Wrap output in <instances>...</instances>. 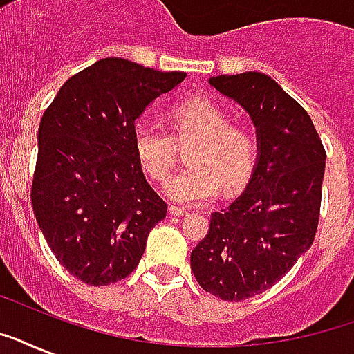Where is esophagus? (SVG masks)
Here are the masks:
<instances>
[{
    "instance_id": "1",
    "label": "esophagus",
    "mask_w": 354,
    "mask_h": 354,
    "mask_svg": "<svg viewBox=\"0 0 354 354\" xmlns=\"http://www.w3.org/2000/svg\"><path fill=\"white\" fill-rule=\"evenodd\" d=\"M174 216H189L187 209H182V207H178V205H171V209H169Z\"/></svg>"
}]
</instances>
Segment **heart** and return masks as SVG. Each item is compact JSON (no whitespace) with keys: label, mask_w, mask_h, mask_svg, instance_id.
<instances>
[{"label":"heart","mask_w":354,"mask_h":354,"mask_svg":"<svg viewBox=\"0 0 354 354\" xmlns=\"http://www.w3.org/2000/svg\"><path fill=\"white\" fill-rule=\"evenodd\" d=\"M172 121L180 139L196 138L187 152V165L163 185L167 198L194 205L215 196L221 183L235 189L246 182L257 158V141L246 128L230 124L226 110L215 101L193 97L174 108ZM133 149L150 176L163 180L176 156V139L163 124L139 121Z\"/></svg>","instance_id":"heart-1"}]
</instances>
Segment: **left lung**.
Here are the masks:
<instances>
[{
    "mask_svg": "<svg viewBox=\"0 0 354 354\" xmlns=\"http://www.w3.org/2000/svg\"><path fill=\"white\" fill-rule=\"evenodd\" d=\"M209 84L248 112L257 158L244 191L211 215L191 270L205 292L242 301L274 286L313 246L327 156L313 119L268 75H218Z\"/></svg>",
    "mask_w": 354,
    "mask_h": 354,
    "instance_id": "8db88e82",
    "label": "left lung"
}]
</instances>
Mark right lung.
<instances>
[{"mask_svg":"<svg viewBox=\"0 0 354 354\" xmlns=\"http://www.w3.org/2000/svg\"><path fill=\"white\" fill-rule=\"evenodd\" d=\"M187 73L102 58L64 82L38 128L30 202L58 263L86 285L124 279L167 204L133 149L141 113Z\"/></svg>","mask_w":354,"mask_h":354,"instance_id":"1","label":"right lung"}]
</instances>
